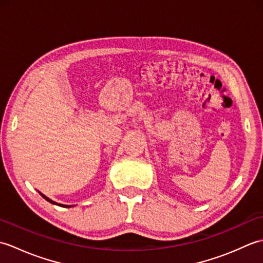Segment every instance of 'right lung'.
Returning <instances> with one entry per match:
<instances>
[{
    "mask_svg": "<svg viewBox=\"0 0 263 263\" xmlns=\"http://www.w3.org/2000/svg\"><path fill=\"white\" fill-rule=\"evenodd\" d=\"M39 194L42 195V197L45 199L46 201H48V202H51V203H53V204H57V205H60V206H64V208H70V206H72V205H66V204H61V203H58V202H55V201H53V200H51L49 198H47L46 195H44L42 192H39Z\"/></svg>",
    "mask_w": 263,
    "mask_h": 263,
    "instance_id": "add662e5",
    "label": "right lung"
}]
</instances>
